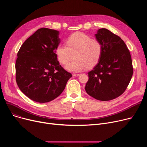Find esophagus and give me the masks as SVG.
Here are the masks:
<instances>
[{"label": "esophagus", "instance_id": "1", "mask_svg": "<svg viewBox=\"0 0 147 147\" xmlns=\"http://www.w3.org/2000/svg\"><path fill=\"white\" fill-rule=\"evenodd\" d=\"M80 75V74H76V73H73V76H75V77L79 76Z\"/></svg>", "mask_w": 147, "mask_h": 147}]
</instances>
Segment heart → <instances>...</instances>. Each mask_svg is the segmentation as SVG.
Segmentation results:
<instances>
[{"mask_svg":"<svg viewBox=\"0 0 147 147\" xmlns=\"http://www.w3.org/2000/svg\"><path fill=\"white\" fill-rule=\"evenodd\" d=\"M66 45L60 44L56 49V54L59 63L65 65L67 70L79 72L87 67L92 68L96 65L102 54V45L96 38L91 37L82 32H76L69 36Z\"/></svg>","mask_w":147,"mask_h":147,"instance_id":"heart-1","label":"heart"}]
</instances>
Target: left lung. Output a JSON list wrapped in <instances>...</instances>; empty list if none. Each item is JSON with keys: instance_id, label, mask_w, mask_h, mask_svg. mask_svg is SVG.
<instances>
[{"instance_id": "8db88e82", "label": "left lung", "mask_w": 147, "mask_h": 147, "mask_svg": "<svg viewBox=\"0 0 147 147\" xmlns=\"http://www.w3.org/2000/svg\"><path fill=\"white\" fill-rule=\"evenodd\" d=\"M95 36L102 43V54L88 73L85 90L99 101H110L121 95L129 85L134 72L132 59L124 41L109 30L99 29Z\"/></svg>"}]
</instances>
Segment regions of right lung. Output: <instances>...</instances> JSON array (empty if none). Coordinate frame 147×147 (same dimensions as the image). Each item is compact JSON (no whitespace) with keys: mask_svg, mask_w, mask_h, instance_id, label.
Returning a JSON list of instances; mask_svg holds the SVG:
<instances>
[{"mask_svg":"<svg viewBox=\"0 0 147 147\" xmlns=\"http://www.w3.org/2000/svg\"><path fill=\"white\" fill-rule=\"evenodd\" d=\"M59 34L58 30L38 29L22 45L17 53V83L22 93L34 101L45 103L55 99L72 77L57 59Z\"/></svg>","mask_w":147,"mask_h":147,"instance_id":"right-lung-1","label":"right lung"}]
</instances>
